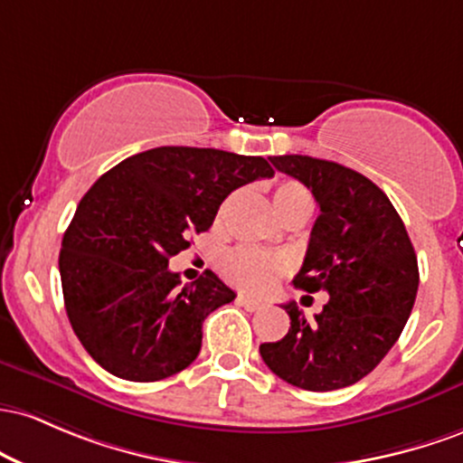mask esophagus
Here are the masks:
<instances>
[{"mask_svg":"<svg viewBox=\"0 0 463 463\" xmlns=\"http://www.w3.org/2000/svg\"><path fill=\"white\" fill-rule=\"evenodd\" d=\"M238 304L242 306V308L249 310V313H256V310L262 308V301L253 299V298H247V295H238Z\"/></svg>","mask_w":463,"mask_h":463,"instance_id":"1","label":"esophagus"}]
</instances>
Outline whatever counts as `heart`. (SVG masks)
Segmentation results:
<instances>
[{
    "mask_svg": "<svg viewBox=\"0 0 463 463\" xmlns=\"http://www.w3.org/2000/svg\"><path fill=\"white\" fill-rule=\"evenodd\" d=\"M273 207L279 218H287L298 212H310L313 201H310L308 190L298 181H279L273 188ZM290 269L288 258L275 256V253L260 251V249L241 247L233 249L222 260V273L236 287L262 293L275 284V279Z\"/></svg>",
    "mask_w": 463,
    "mask_h": 463,
    "instance_id": "obj_1",
    "label": "heart"
}]
</instances>
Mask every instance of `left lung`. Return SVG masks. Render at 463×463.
I'll use <instances>...</instances> for the list:
<instances>
[{"instance_id":"left-lung-1","label":"left lung","mask_w":463,"mask_h":463,"mask_svg":"<svg viewBox=\"0 0 463 463\" xmlns=\"http://www.w3.org/2000/svg\"><path fill=\"white\" fill-rule=\"evenodd\" d=\"M319 203L308 251L295 275L306 293L330 301L306 321L295 301L287 336L260 345L269 370L308 392L350 387L367 376L398 341L411 315L420 273L402 218L367 176L308 155L269 157Z\"/></svg>"}]
</instances>
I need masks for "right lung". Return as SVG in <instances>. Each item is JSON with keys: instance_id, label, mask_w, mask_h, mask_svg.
Instances as JSON below:
<instances>
[{"instance_id": "add662e5", "label": "right lung", "mask_w": 463, "mask_h": 463, "mask_svg": "<svg viewBox=\"0 0 463 463\" xmlns=\"http://www.w3.org/2000/svg\"><path fill=\"white\" fill-rule=\"evenodd\" d=\"M269 176L264 157L159 146L91 185L63 236L59 271L71 328L98 365L153 383L199 356L205 317L236 293L212 271L181 284L168 260L210 230L227 194Z\"/></svg>"}]
</instances>
